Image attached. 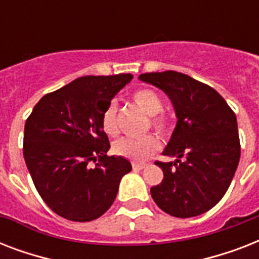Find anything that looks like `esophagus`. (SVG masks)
<instances>
[{
  "instance_id": "esophagus-1",
  "label": "esophagus",
  "mask_w": 259,
  "mask_h": 259,
  "mask_svg": "<svg viewBox=\"0 0 259 259\" xmlns=\"http://www.w3.org/2000/svg\"><path fill=\"white\" fill-rule=\"evenodd\" d=\"M132 166H133L134 170H141L144 169V168H146V164H137V162H133Z\"/></svg>"
}]
</instances>
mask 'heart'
Masks as SVG:
<instances>
[{
  "label": "heart",
  "instance_id": "heart-1",
  "mask_svg": "<svg viewBox=\"0 0 259 259\" xmlns=\"http://www.w3.org/2000/svg\"><path fill=\"white\" fill-rule=\"evenodd\" d=\"M132 99L140 109L150 118V125L162 136L169 133V121L164 115H160L162 110V101L153 90L140 89L134 91ZM102 129L109 136H117V105L111 102L102 114ZM160 148V141L153 134H148L141 138H121L114 142L113 152L117 156L125 157L130 161L142 162L148 160Z\"/></svg>",
  "mask_w": 259,
  "mask_h": 259
}]
</instances>
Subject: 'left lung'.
Instances as JSON below:
<instances>
[{"label":"left lung","instance_id":"obj_1","mask_svg":"<svg viewBox=\"0 0 259 259\" xmlns=\"http://www.w3.org/2000/svg\"><path fill=\"white\" fill-rule=\"evenodd\" d=\"M140 80L169 97L177 123L157 161L164 179L150 188L156 204L176 218L201 215L229 189L241 157L237 117L212 87L176 71L141 74Z\"/></svg>","mask_w":259,"mask_h":259}]
</instances>
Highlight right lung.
<instances>
[{
	"label": "right lung",
	"mask_w": 259,
	"mask_h": 259,
	"mask_svg": "<svg viewBox=\"0 0 259 259\" xmlns=\"http://www.w3.org/2000/svg\"><path fill=\"white\" fill-rule=\"evenodd\" d=\"M132 79V74L75 79L44 95L26 119L25 164L42 200L64 219L102 217L132 170L126 158L107 156L110 142L102 129V114Z\"/></svg>",
	"instance_id": "add662e5"
}]
</instances>
